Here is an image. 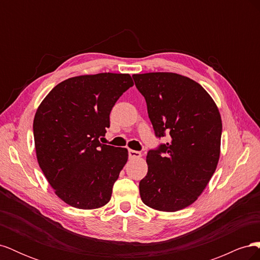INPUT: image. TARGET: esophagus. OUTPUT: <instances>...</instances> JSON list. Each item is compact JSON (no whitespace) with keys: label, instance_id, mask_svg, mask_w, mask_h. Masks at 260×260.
<instances>
[{"label":"esophagus","instance_id":"esophagus-1","mask_svg":"<svg viewBox=\"0 0 260 260\" xmlns=\"http://www.w3.org/2000/svg\"><path fill=\"white\" fill-rule=\"evenodd\" d=\"M128 154H129V158H140V157L142 156V155H141L140 152L133 151V149H129Z\"/></svg>","mask_w":260,"mask_h":260}]
</instances>
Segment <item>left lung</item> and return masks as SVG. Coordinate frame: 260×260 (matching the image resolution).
Segmentation results:
<instances>
[{"label": "left lung", "instance_id": "obj_1", "mask_svg": "<svg viewBox=\"0 0 260 260\" xmlns=\"http://www.w3.org/2000/svg\"><path fill=\"white\" fill-rule=\"evenodd\" d=\"M146 101L155 136L170 141L148 151L141 200L160 211L190 206L217 168L222 122L214 100L190 78L174 73L133 75Z\"/></svg>", "mask_w": 260, "mask_h": 260}]
</instances>
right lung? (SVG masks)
I'll return each mask as SVG.
<instances>
[{
  "label": "right lung",
  "mask_w": 260,
  "mask_h": 260,
  "mask_svg": "<svg viewBox=\"0 0 260 260\" xmlns=\"http://www.w3.org/2000/svg\"><path fill=\"white\" fill-rule=\"evenodd\" d=\"M133 85L128 74L103 73L58 83L38 107L34 119L37 159L68 205L95 209L112 198L113 185L128 160V149L102 144L109 114Z\"/></svg>",
  "instance_id": "right-lung-1"
}]
</instances>
